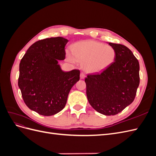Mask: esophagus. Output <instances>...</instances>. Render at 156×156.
<instances>
[{
    "label": "esophagus",
    "instance_id": "34e87169",
    "mask_svg": "<svg viewBox=\"0 0 156 156\" xmlns=\"http://www.w3.org/2000/svg\"><path fill=\"white\" fill-rule=\"evenodd\" d=\"M80 77H81V79H84V77H85V74H84V73H81V75H80Z\"/></svg>",
    "mask_w": 156,
    "mask_h": 156
}]
</instances>
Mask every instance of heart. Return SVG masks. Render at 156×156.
<instances>
[{
    "label": "heart",
    "instance_id": "obj_1",
    "mask_svg": "<svg viewBox=\"0 0 156 156\" xmlns=\"http://www.w3.org/2000/svg\"><path fill=\"white\" fill-rule=\"evenodd\" d=\"M72 51L73 55L70 53L67 55L68 60L81 62L84 69L91 73L104 70L114 62L116 56L112 47L94 40L77 42L73 45Z\"/></svg>",
    "mask_w": 156,
    "mask_h": 156
}]
</instances>
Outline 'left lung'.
<instances>
[{
	"mask_svg": "<svg viewBox=\"0 0 156 156\" xmlns=\"http://www.w3.org/2000/svg\"><path fill=\"white\" fill-rule=\"evenodd\" d=\"M116 52L115 61L100 73L89 74L84 81L90 105L106 116L119 114L133 101L139 85V63L122 44L108 43Z\"/></svg>",
	"mask_w": 156,
	"mask_h": 156,
	"instance_id": "left-lung-1",
	"label": "left lung"
}]
</instances>
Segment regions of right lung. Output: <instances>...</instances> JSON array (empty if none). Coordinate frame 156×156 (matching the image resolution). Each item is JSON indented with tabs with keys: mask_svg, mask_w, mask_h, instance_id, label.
I'll list each match as a JSON object with an SVG mask.
<instances>
[{
	"mask_svg": "<svg viewBox=\"0 0 156 156\" xmlns=\"http://www.w3.org/2000/svg\"><path fill=\"white\" fill-rule=\"evenodd\" d=\"M62 37L33 44L20 64L18 86L27 106L43 116H52L64 108L71 88L80 79V71L64 72L58 64L65 58Z\"/></svg>",
	"mask_w": 156,
	"mask_h": 156,
	"instance_id": "1",
	"label": "right lung"
}]
</instances>
